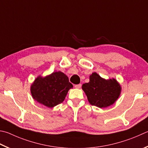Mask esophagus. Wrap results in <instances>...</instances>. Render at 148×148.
I'll list each match as a JSON object with an SVG mask.
<instances>
[{
    "instance_id": "esophagus-1",
    "label": "esophagus",
    "mask_w": 148,
    "mask_h": 148,
    "mask_svg": "<svg viewBox=\"0 0 148 148\" xmlns=\"http://www.w3.org/2000/svg\"><path fill=\"white\" fill-rule=\"evenodd\" d=\"M82 87V84H77V85H75L74 87L76 88H80Z\"/></svg>"
}]
</instances>
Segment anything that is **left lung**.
Returning a JSON list of instances; mask_svg holds the SVG:
<instances>
[{"label":"left lung","mask_w":148,"mask_h":148,"mask_svg":"<svg viewBox=\"0 0 148 148\" xmlns=\"http://www.w3.org/2000/svg\"><path fill=\"white\" fill-rule=\"evenodd\" d=\"M82 89L92 106L100 108L113 104L120 95L121 87L114 79H105L94 72L90 76V81L82 85Z\"/></svg>","instance_id":"obj_1"}]
</instances>
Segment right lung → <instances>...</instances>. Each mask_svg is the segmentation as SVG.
<instances>
[{"mask_svg": "<svg viewBox=\"0 0 148 148\" xmlns=\"http://www.w3.org/2000/svg\"><path fill=\"white\" fill-rule=\"evenodd\" d=\"M72 87L68 77L59 71L45 77H37L31 86V93L37 102L52 108L62 103Z\"/></svg>", "mask_w": 148, "mask_h": 148, "instance_id": "obj_1", "label": "right lung"}]
</instances>
